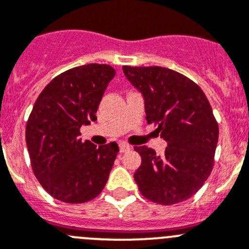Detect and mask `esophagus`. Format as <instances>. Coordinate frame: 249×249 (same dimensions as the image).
Wrapping results in <instances>:
<instances>
[{"label":"esophagus","instance_id":"1","mask_svg":"<svg viewBox=\"0 0 249 249\" xmlns=\"http://www.w3.org/2000/svg\"><path fill=\"white\" fill-rule=\"evenodd\" d=\"M119 148H120V152L124 153V152H127V151L131 150V146L126 145V143H120Z\"/></svg>","mask_w":249,"mask_h":249}]
</instances>
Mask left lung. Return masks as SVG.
Segmentation results:
<instances>
[{"instance_id": "8db88e82", "label": "left lung", "mask_w": 249, "mask_h": 249, "mask_svg": "<svg viewBox=\"0 0 249 249\" xmlns=\"http://www.w3.org/2000/svg\"><path fill=\"white\" fill-rule=\"evenodd\" d=\"M142 93L146 120L167 141L162 156L135 146L141 166L134 174L141 194L161 205L192 198L210 176L219 125L203 89L190 78L161 66H123Z\"/></svg>"}]
</instances>
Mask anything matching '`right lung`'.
<instances>
[{
  "label": "right lung",
  "mask_w": 249,
  "mask_h": 249,
  "mask_svg": "<svg viewBox=\"0 0 249 249\" xmlns=\"http://www.w3.org/2000/svg\"><path fill=\"white\" fill-rule=\"evenodd\" d=\"M114 76L110 65L73 67L51 80L34 103L25 126L30 163L39 183L57 200L89 201L108 180L118 143L97 147L81 140L80 129L97 120V109Z\"/></svg>",
  "instance_id": "right-lung-1"
}]
</instances>
